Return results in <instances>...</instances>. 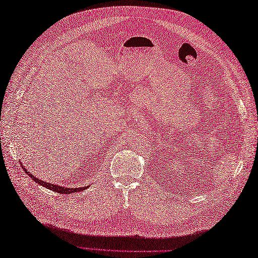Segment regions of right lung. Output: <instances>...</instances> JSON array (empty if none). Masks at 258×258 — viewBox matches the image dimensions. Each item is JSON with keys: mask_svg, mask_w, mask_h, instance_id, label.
Wrapping results in <instances>:
<instances>
[{"mask_svg": "<svg viewBox=\"0 0 258 258\" xmlns=\"http://www.w3.org/2000/svg\"><path fill=\"white\" fill-rule=\"evenodd\" d=\"M22 168L24 169V172L29 175V176L34 180L35 183H37V184H40V185H43L44 186V187H46V188H48V189H51V190H54V191H56V193H58V194H71V193H76V191H81V190H84L85 188H87L89 187V186H84V187H75V188H70V187H63V186H59V185H57V184H51V183H46V182H44V180H41L40 178H37L35 175H32L30 172H27V169L26 168H24V166L22 165Z\"/></svg>", "mask_w": 258, "mask_h": 258, "instance_id": "right-lung-1", "label": "right lung"}]
</instances>
